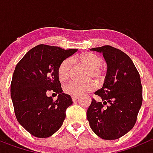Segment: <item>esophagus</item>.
Here are the masks:
<instances>
[{
	"mask_svg": "<svg viewBox=\"0 0 153 153\" xmlns=\"http://www.w3.org/2000/svg\"><path fill=\"white\" fill-rule=\"evenodd\" d=\"M71 99H72L73 102H75V101H76L77 99H78V97H76V96H71Z\"/></svg>",
	"mask_w": 153,
	"mask_h": 153,
	"instance_id": "esophagus-1",
	"label": "esophagus"
}]
</instances>
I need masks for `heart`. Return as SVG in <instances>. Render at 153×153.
<instances>
[{
    "mask_svg": "<svg viewBox=\"0 0 153 153\" xmlns=\"http://www.w3.org/2000/svg\"><path fill=\"white\" fill-rule=\"evenodd\" d=\"M78 59L83 65L90 68V76L96 78H100V68L104 63L103 59L100 56L93 53H86L78 57ZM72 65L73 62L71 58H66L59 65L58 68V76L61 82H65L69 78ZM95 85L92 82L79 83L77 82H69L63 87V90L65 94L76 97L83 95L85 93L93 91Z\"/></svg>",
    "mask_w": 153,
    "mask_h": 153,
    "instance_id": "b5f03b06",
    "label": "heart"
}]
</instances>
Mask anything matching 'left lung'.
<instances>
[{
  "instance_id": "obj_1",
  "label": "left lung",
  "mask_w": 153,
  "mask_h": 153,
  "mask_svg": "<svg viewBox=\"0 0 153 153\" xmlns=\"http://www.w3.org/2000/svg\"><path fill=\"white\" fill-rule=\"evenodd\" d=\"M91 51L102 53L107 71L103 85L95 92L102 102L92 99L87 110V119L101 139H119L133 128L142 106L140 75L132 59L121 50L105 45Z\"/></svg>"
}]
</instances>
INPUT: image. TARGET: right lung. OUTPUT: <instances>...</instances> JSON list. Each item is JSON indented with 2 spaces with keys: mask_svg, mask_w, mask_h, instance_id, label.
Listing matches in <instances>:
<instances>
[{
  "mask_svg": "<svg viewBox=\"0 0 153 153\" xmlns=\"http://www.w3.org/2000/svg\"><path fill=\"white\" fill-rule=\"evenodd\" d=\"M77 51L39 45L16 65L10 84L14 113L20 125L35 137L51 136L63 124L66 109L73 102L62 92L58 68ZM49 91L59 94L57 100L47 96Z\"/></svg>",
  "mask_w": 153,
  "mask_h": 153,
  "instance_id": "right-lung-1",
  "label": "right lung"
}]
</instances>
